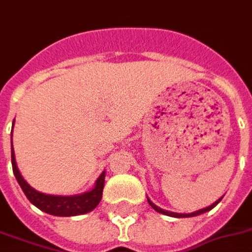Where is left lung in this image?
Returning <instances> with one entry per match:
<instances>
[{
  "label": "left lung",
  "mask_w": 252,
  "mask_h": 252,
  "mask_svg": "<svg viewBox=\"0 0 252 252\" xmlns=\"http://www.w3.org/2000/svg\"><path fill=\"white\" fill-rule=\"evenodd\" d=\"M221 200V198H220ZM220 200L216 201V202H213L211 206H208V208H204V209H200V211L197 212H193V213H174V212H167V211H163L162 208H159V206H157L155 204H153L151 201L148 200V204L153 206L154 209L157 212H159V213H163V215H167V216H173V217H193V216H197V215H201V213H205V212L211 211L212 208H215V206L220 202Z\"/></svg>",
  "instance_id": "left-lung-1"
}]
</instances>
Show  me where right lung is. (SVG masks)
Listing matches in <instances>:
<instances>
[{"mask_svg": "<svg viewBox=\"0 0 252 252\" xmlns=\"http://www.w3.org/2000/svg\"><path fill=\"white\" fill-rule=\"evenodd\" d=\"M14 124V121H13ZM12 167H13V174L16 180L21 186V189L27 195V198L40 211L46 212L48 215L54 216H77L83 215L88 212L93 211L98 202L102 198V190H104L105 182V171L99 175L98 180L95 182L93 190L86 191L81 195H68V197H61V195H50L43 194L33 188H31L25 180L20 174L17 164L14 160L13 146H12Z\"/></svg>", "mask_w": 252, "mask_h": 252, "instance_id": "1", "label": "right lung"}]
</instances>
